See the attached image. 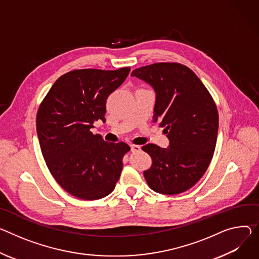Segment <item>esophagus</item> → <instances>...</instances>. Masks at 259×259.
<instances>
[{"instance_id": "1", "label": "esophagus", "mask_w": 259, "mask_h": 259, "mask_svg": "<svg viewBox=\"0 0 259 259\" xmlns=\"http://www.w3.org/2000/svg\"><path fill=\"white\" fill-rule=\"evenodd\" d=\"M130 148H131L132 153H138V152L142 151V148H140L139 146H136V145H131Z\"/></svg>"}]
</instances>
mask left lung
Masks as SVG:
<instances>
[{"label": "left lung", "instance_id": "left-lung-1", "mask_svg": "<svg viewBox=\"0 0 259 259\" xmlns=\"http://www.w3.org/2000/svg\"><path fill=\"white\" fill-rule=\"evenodd\" d=\"M131 76L155 91L153 122L165 128L167 149L153 144L143 147L153 160L145 179L155 192L175 195L193 187L213 158L219 116L210 94L188 67L156 63L133 70Z\"/></svg>", "mask_w": 259, "mask_h": 259}]
</instances>
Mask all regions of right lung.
<instances>
[{"instance_id":"1","label":"right lung","mask_w":259,"mask_h":259,"mask_svg":"<svg viewBox=\"0 0 259 259\" xmlns=\"http://www.w3.org/2000/svg\"><path fill=\"white\" fill-rule=\"evenodd\" d=\"M130 68L82 69L62 75L42 101L36 120L43 158L65 191L84 200L114 189L130 151L125 143L94 135V122H106V100L127 78Z\"/></svg>"}]
</instances>
